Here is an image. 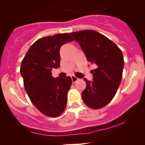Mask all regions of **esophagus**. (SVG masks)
<instances>
[{
	"instance_id": "esophagus-1",
	"label": "esophagus",
	"mask_w": 145,
	"mask_h": 145,
	"mask_svg": "<svg viewBox=\"0 0 145 145\" xmlns=\"http://www.w3.org/2000/svg\"><path fill=\"white\" fill-rule=\"evenodd\" d=\"M71 79H72V83H75L76 81H78L79 78H77V77H75V76H74V75H72V76H71Z\"/></svg>"
}]
</instances>
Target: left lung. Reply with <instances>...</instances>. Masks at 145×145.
Here are the masks:
<instances>
[{"mask_svg": "<svg viewBox=\"0 0 145 145\" xmlns=\"http://www.w3.org/2000/svg\"><path fill=\"white\" fill-rule=\"evenodd\" d=\"M71 35L80 44L88 61L97 66L92 71L93 81L84 79L86 88L81 93L83 101L94 110L103 108L113 99L121 84L123 53L116 44L95 31H80Z\"/></svg>", "mask_w": 145, "mask_h": 145, "instance_id": "8db88e82", "label": "left lung"}]
</instances>
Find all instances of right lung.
<instances>
[{
    "instance_id": "obj_1",
    "label": "right lung",
    "mask_w": 145,
    "mask_h": 145,
    "mask_svg": "<svg viewBox=\"0 0 145 145\" xmlns=\"http://www.w3.org/2000/svg\"><path fill=\"white\" fill-rule=\"evenodd\" d=\"M74 39L68 33H59L35 41L22 61L20 74L31 103L44 115L57 117L64 112L72 79L52 77V69L60 65L59 48Z\"/></svg>"
}]
</instances>
